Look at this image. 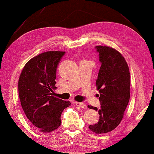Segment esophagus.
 I'll return each mask as SVG.
<instances>
[{
	"label": "esophagus",
	"mask_w": 154,
	"mask_h": 154,
	"mask_svg": "<svg viewBox=\"0 0 154 154\" xmlns=\"http://www.w3.org/2000/svg\"><path fill=\"white\" fill-rule=\"evenodd\" d=\"M75 104L77 105V106H79V107H80V108H85V106H86V105H85V104H84L83 102H75Z\"/></svg>",
	"instance_id": "1"
}]
</instances>
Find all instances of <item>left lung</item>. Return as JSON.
I'll return each instance as SVG.
<instances>
[{
  "mask_svg": "<svg viewBox=\"0 0 154 154\" xmlns=\"http://www.w3.org/2000/svg\"><path fill=\"white\" fill-rule=\"evenodd\" d=\"M102 63L96 80L100 92V119L89 129L97 134L112 131L122 122L130 98V72L126 60L119 52L109 46L95 47Z\"/></svg>",
  "mask_w": 154,
  "mask_h": 154,
  "instance_id": "obj_1",
  "label": "left lung"
}]
</instances>
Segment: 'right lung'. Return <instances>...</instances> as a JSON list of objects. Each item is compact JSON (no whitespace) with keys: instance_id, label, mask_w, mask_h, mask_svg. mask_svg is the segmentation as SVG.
<instances>
[{"instance_id":"add662e5","label":"right lung","mask_w":154,"mask_h":154,"mask_svg":"<svg viewBox=\"0 0 154 154\" xmlns=\"http://www.w3.org/2000/svg\"><path fill=\"white\" fill-rule=\"evenodd\" d=\"M64 51H48L25 64L18 80L21 106L29 121L40 132L50 133L61 124V114L69 101L53 96L56 72Z\"/></svg>"}]
</instances>
